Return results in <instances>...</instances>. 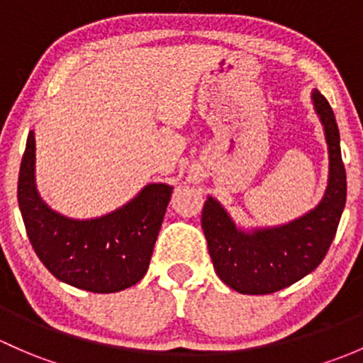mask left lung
Segmentation results:
<instances>
[{"label": "left lung", "mask_w": 363, "mask_h": 363, "mask_svg": "<svg viewBox=\"0 0 363 363\" xmlns=\"http://www.w3.org/2000/svg\"><path fill=\"white\" fill-rule=\"evenodd\" d=\"M313 104L323 124L330 173L321 203L308 215L274 229L242 233L218 201L203 208L204 236L218 278L239 294L265 295L294 285L315 271L327 255L346 204V169L339 129L328 101L313 91Z\"/></svg>", "instance_id": "1"}]
</instances>
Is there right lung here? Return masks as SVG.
Returning <instances> with one entry per match:
<instances>
[{
    "label": "right lung",
    "mask_w": 363,
    "mask_h": 363,
    "mask_svg": "<svg viewBox=\"0 0 363 363\" xmlns=\"http://www.w3.org/2000/svg\"><path fill=\"white\" fill-rule=\"evenodd\" d=\"M173 186L147 185L130 203L92 220L52 211L35 185V134L28 136L17 199L33 250L59 279L94 294L136 285L148 271Z\"/></svg>",
    "instance_id": "1"
}]
</instances>
